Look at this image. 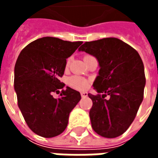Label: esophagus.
<instances>
[{
	"label": "esophagus",
	"mask_w": 158,
	"mask_h": 158,
	"mask_svg": "<svg viewBox=\"0 0 158 158\" xmlns=\"http://www.w3.org/2000/svg\"><path fill=\"white\" fill-rule=\"evenodd\" d=\"M80 95H81V97H82V98H85V97H86V96H88V93H87V92H81V93H80Z\"/></svg>",
	"instance_id": "esophagus-1"
}]
</instances>
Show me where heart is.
Here are the masks:
<instances>
[{"label":"heart","mask_w":158,"mask_h":158,"mask_svg":"<svg viewBox=\"0 0 158 158\" xmlns=\"http://www.w3.org/2000/svg\"><path fill=\"white\" fill-rule=\"evenodd\" d=\"M90 56L89 55L85 56V58ZM69 64V59L67 61L66 63V67H68ZM69 85L70 86H72L73 88H74L76 89H79V90H84L86 89L89 87V83L87 79H84L82 77H79V76H72L70 79H69Z\"/></svg>","instance_id":"b5f03b06"}]
</instances>
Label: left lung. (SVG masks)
<instances>
[{"instance_id":"1","label":"left lung","mask_w":158,"mask_h":158,"mask_svg":"<svg viewBox=\"0 0 158 158\" xmlns=\"http://www.w3.org/2000/svg\"><path fill=\"white\" fill-rule=\"evenodd\" d=\"M79 51L96 56L101 68L93 84L98 94H88L93 102L89 110L93 129L106 138L121 135L143 101L146 77L142 60L136 50L117 38L87 41Z\"/></svg>"}]
</instances>
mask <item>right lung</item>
I'll use <instances>...</instances> for the list:
<instances>
[{
	"mask_svg": "<svg viewBox=\"0 0 158 158\" xmlns=\"http://www.w3.org/2000/svg\"><path fill=\"white\" fill-rule=\"evenodd\" d=\"M82 41H67L43 37L26 45L14 68V89L18 105L27 125L45 138L62 134L68 126L69 114L78 104L79 91L60 81L64 74L67 58ZM62 89L60 97L52 94Z\"/></svg>",
	"mask_w": 158,
	"mask_h": 158,
	"instance_id": "obj_1",
	"label": "right lung"
}]
</instances>
